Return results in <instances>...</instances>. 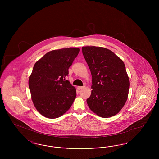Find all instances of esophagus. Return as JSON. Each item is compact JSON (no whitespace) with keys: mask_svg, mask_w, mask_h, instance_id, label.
<instances>
[{"mask_svg":"<svg viewBox=\"0 0 159 159\" xmlns=\"http://www.w3.org/2000/svg\"><path fill=\"white\" fill-rule=\"evenodd\" d=\"M85 86H77V89L78 90H81V89H83L84 88Z\"/></svg>","mask_w":159,"mask_h":159,"instance_id":"esophagus-1","label":"esophagus"}]
</instances>
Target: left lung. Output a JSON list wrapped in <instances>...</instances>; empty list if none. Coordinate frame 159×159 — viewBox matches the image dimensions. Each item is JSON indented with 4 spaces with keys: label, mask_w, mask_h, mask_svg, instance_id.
<instances>
[{
    "label": "left lung",
    "mask_w": 159,
    "mask_h": 159,
    "mask_svg": "<svg viewBox=\"0 0 159 159\" xmlns=\"http://www.w3.org/2000/svg\"><path fill=\"white\" fill-rule=\"evenodd\" d=\"M83 57L92 77L91 110L104 118L118 113L128 96L129 79L124 62L111 51L102 47H82Z\"/></svg>",
    "instance_id": "obj_1"
}]
</instances>
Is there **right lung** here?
Segmentation results:
<instances>
[{
	"label": "right lung",
	"mask_w": 159,
	"mask_h": 159,
	"mask_svg": "<svg viewBox=\"0 0 159 159\" xmlns=\"http://www.w3.org/2000/svg\"><path fill=\"white\" fill-rule=\"evenodd\" d=\"M79 52L77 48L53 50L35 63L29 86L36 108L46 117H60L76 98V88L66 77Z\"/></svg>",
	"instance_id": "add662e5"
}]
</instances>
